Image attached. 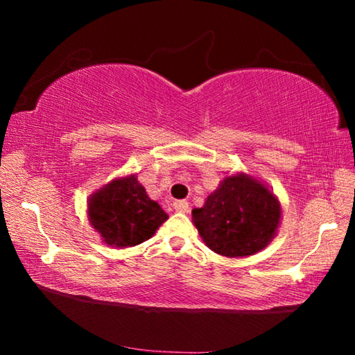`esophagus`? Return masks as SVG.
<instances>
[{"label": "esophagus", "mask_w": 355, "mask_h": 355, "mask_svg": "<svg viewBox=\"0 0 355 355\" xmlns=\"http://www.w3.org/2000/svg\"><path fill=\"white\" fill-rule=\"evenodd\" d=\"M172 207L178 213H188L189 211V203L186 200H175L172 203Z\"/></svg>", "instance_id": "obj_1"}]
</instances>
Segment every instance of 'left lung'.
Segmentation results:
<instances>
[{
    "mask_svg": "<svg viewBox=\"0 0 355 355\" xmlns=\"http://www.w3.org/2000/svg\"><path fill=\"white\" fill-rule=\"evenodd\" d=\"M192 220L209 249L224 257H248L266 248L277 230L280 205L272 192L249 175L227 177Z\"/></svg>",
    "mask_w": 355,
    "mask_h": 355,
    "instance_id": "1",
    "label": "left lung"
}]
</instances>
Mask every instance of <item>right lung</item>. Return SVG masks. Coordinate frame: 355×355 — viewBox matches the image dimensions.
Returning a JSON list of instances; mask_svg holds the SVG:
<instances>
[{
  "instance_id": "1",
  "label": "right lung",
  "mask_w": 355,
  "mask_h": 355,
  "mask_svg": "<svg viewBox=\"0 0 355 355\" xmlns=\"http://www.w3.org/2000/svg\"><path fill=\"white\" fill-rule=\"evenodd\" d=\"M89 218L106 244L131 248L152 238L167 214L150 200L137 178L114 180L89 202Z\"/></svg>"
}]
</instances>
